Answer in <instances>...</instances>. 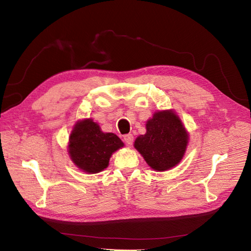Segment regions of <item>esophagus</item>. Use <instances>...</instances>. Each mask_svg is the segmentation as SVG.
Returning a JSON list of instances; mask_svg holds the SVG:
<instances>
[{"label":"esophagus","mask_w":251,"mask_h":251,"mask_svg":"<svg viewBox=\"0 0 251 251\" xmlns=\"http://www.w3.org/2000/svg\"><path fill=\"white\" fill-rule=\"evenodd\" d=\"M124 141L127 146H131L132 142H134V136H132L131 134H128V135H125L124 136Z\"/></svg>","instance_id":"34e87169"}]
</instances>
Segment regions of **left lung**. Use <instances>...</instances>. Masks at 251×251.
Segmentation results:
<instances>
[{"label": "left lung", "mask_w": 251, "mask_h": 251, "mask_svg": "<svg viewBox=\"0 0 251 251\" xmlns=\"http://www.w3.org/2000/svg\"><path fill=\"white\" fill-rule=\"evenodd\" d=\"M147 132L135 140V148L157 172L175 167L182 159L189 134L173 110L157 111L146 124Z\"/></svg>", "instance_id": "8db88e82"}]
</instances>
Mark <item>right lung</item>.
<instances>
[{
  "label": "right lung",
  "instance_id": "right-lung-1",
  "mask_svg": "<svg viewBox=\"0 0 251 251\" xmlns=\"http://www.w3.org/2000/svg\"><path fill=\"white\" fill-rule=\"evenodd\" d=\"M124 147L113 132H103L92 119L78 121L69 139L68 152L72 162L87 174H97L108 167L112 154Z\"/></svg>",
  "mask_w": 251,
  "mask_h": 251
}]
</instances>
